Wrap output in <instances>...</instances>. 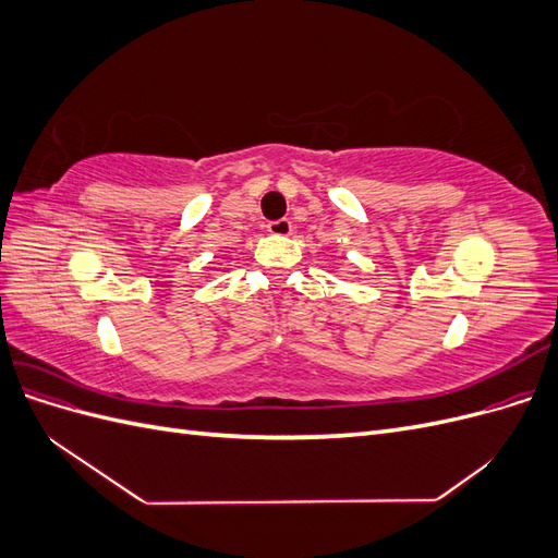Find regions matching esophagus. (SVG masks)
I'll list each match as a JSON object with an SVG mask.
<instances>
[{"label": "esophagus", "instance_id": "obj_1", "mask_svg": "<svg viewBox=\"0 0 558 558\" xmlns=\"http://www.w3.org/2000/svg\"><path fill=\"white\" fill-rule=\"evenodd\" d=\"M267 232L275 234V238H289V234L293 232V223L289 221V218H279V221L267 223Z\"/></svg>", "mask_w": 558, "mask_h": 558}]
</instances>
